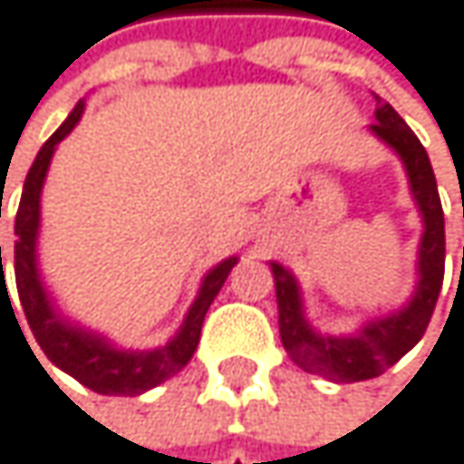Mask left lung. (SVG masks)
<instances>
[{
    "label": "left lung",
    "instance_id": "1",
    "mask_svg": "<svg viewBox=\"0 0 464 464\" xmlns=\"http://www.w3.org/2000/svg\"><path fill=\"white\" fill-rule=\"evenodd\" d=\"M377 122L372 130L391 144L399 158L404 160L411 178L413 197L424 216V237H421V254H419V273L421 281L416 286L413 301L404 306L399 314H391L385 320L369 323L355 336H320L309 328L301 312L298 284L284 265L270 262L273 278H276V301H278V334L281 344L298 366L306 372L331 377L336 382H358L372 380L382 374L388 366H393L411 347L419 344L424 336L440 286H443V270H446V227H443V208L438 197L435 171L430 163V155L419 136L411 130L388 103H380L374 111Z\"/></svg>",
    "mask_w": 464,
    "mask_h": 464
}]
</instances>
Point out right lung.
Returning <instances> with one entry per match:
<instances>
[{
  "label": "right lung",
  "mask_w": 464,
  "mask_h": 464,
  "mask_svg": "<svg viewBox=\"0 0 464 464\" xmlns=\"http://www.w3.org/2000/svg\"><path fill=\"white\" fill-rule=\"evenodd\" d=\"M84 103H79L71 117L56 128V133L40 147L29 175L24 180V194H21V205L15 213V248H13V267H15V286H18V301L24 309V317L40 344V350L45 353V358L51 363H56L60 369H65L71 377H76L82 385L98 391V393H109V396H136L147 388H155L158 382H163L166 377L178 374L194 355L197 344H199V334H202V323L205 314L213 304V298L218 295V289L224 286L229 270L235 267V256L224 259L221 265H216L199 289V298L194 301L180 334L171 339L166 347L150 350V353H120L111 344H106L103 339L79 331L68 323H63L53 314L45 289L37 278V267H34V237H37V224H40V188L45 180V171L53 155V147L60 144L82 120ZM0 267H2V246H0ZM2 293H7L5 284V270H2L0 281V298ZM10 301V295H7ZM13 309V304H10ZM15 317V314H13ZM24 334V331H21Z\"/></svg>",
  "instance_id": "right-lung-1"
}]
</instances>
